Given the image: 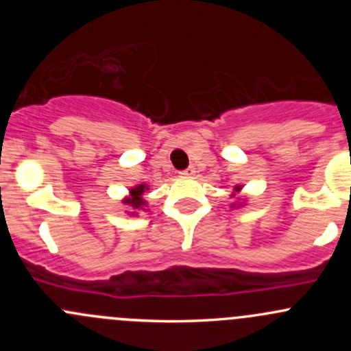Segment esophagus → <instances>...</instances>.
<instances>
[{
  "instance_id": "34e87169",
  "label": "esophagus",
  "mask_w": 351,
  "mask_h": 351,
  "mask_svg": "<svg viewBox=\"0 0 351 351\" xmlns=\"http://www.w3.org/2000/svg\"><path fill=\"white\" fill-rule=\"evenodd\" d=\"M193 173H195V168H193V166H189V168H186V169H183L182 175H185V176H192Z\"/></svg>"
}]
</instances>
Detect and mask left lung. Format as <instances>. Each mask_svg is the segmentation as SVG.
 <instances>
[{
  "mask_svg": "<svg viewBox=\"0 0 351 351\" xmlns=\"http://www.w3.org/2000/svg\"><path fill=\"white\" fill-rule=\"evenodd\" d=\"M238 190H239V189H238Z\"/></svg>",
  "mask_w": 351,
  "mask_h": 351,
  "instance_id": "obj_1",
  "label": "left lung"
}]
</instances>
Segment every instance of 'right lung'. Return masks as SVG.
<instances>
[{
    "mask_svg": "<svg viewBox=\"0 0 351 351\" xmlns=\"http://www.w3.org/2000/svg\"><path fill=\"white\" fill-rule=\"evenodd\" d=\"M144 190H147L146 185L136 186V189L130 190V197L125 198V200H123V202H125L127 205H130V207H132V208H141V207H143V205H146V202L143 200Z\"/></svg>",
    "mask_w": 351,
    "mask_h": 351,
    "instance_id": "obj_1",
    "label": "right lung"
}]
</instances>
